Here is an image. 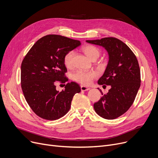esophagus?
<instances>
[{
  "label": "esophagus",
  "mask_w": 158,
  "mask_h": 158,
  "mask_svg": "<svg viewBox=\"0 0 158 158\" xmlns=\"http://www.w3.org/2000/svg\"><path fill=\"white\" fill-rule=\"evenodd\" d=\"M81 90L82 91H88V90L90 89L89 87H85V86H84V85H81Z\"/></svg>",
  "instance_id": "34e87169"
}]
</instances>
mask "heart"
<instances>
[{
	"label": "heart",
	"instance_id": "obj_1",
	"mask_svg": "<svg viewBox=\"0 0 158 158\" xmlns=\"http://www.w3.org/2000/svg\"><path fill=\"white\" fill-rule=\"evenodd\" d=\"M82 51L85 54V55L92 61L96 60L98 58L100 55V51L98 48L91 45H87L82 48ZM74 51H70L67 52L64 58V65L70 68L73 66V58L74 56ZM98 76L95 71H85L83 70H78L73 74V78L74 80L77 81L79 83L84 85H89L92 83L94 79Z\"/></svg>",
	"mask_w": 158,
	"mask_h": 158
}]
</instances>
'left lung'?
<instances>
[{
	"mask_svg": "<svg viewBox=\"0 0 158 158\" xmlns=\"http://www.w3.org/2000/svg\"><path fill=\"white\" fill-rule=\"evenodd\" d=\"M86 42L103 47L108 53L106 69L98 84L110 85V89L107 94H103L102 90L98 88L103 96L94 103V109L101 117L114 119L128 110L140 87L138 60L124 42L113 37Z\"/></svg>",
	"mask_w": 158,
	"mask_h": 158,
	"instance_id": "8db88e82",
	"label": "left lung"
}]
</instances>
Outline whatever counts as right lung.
<instances>
[{
    "instance_id": "right-lung-1",
    "label": "right lung",
    "mask_w": 158,
    "mask_h": 158,
    "mask_svg": "<svg viewBox=\"0 0 158 158\" xmlns=\"http://www.w3.org/2000/svg\"><path fill=\"white\" fill-rule=\"evenodd\" d=\"M81 44L79 40L57 35H49L37 40L21 65V87L29 107L39 117L55 120L67 113L74 95L81 91L75 82L67 83L59 92L56 81L65 83L67 52Z\"/></svg>"
}]
</instances>
